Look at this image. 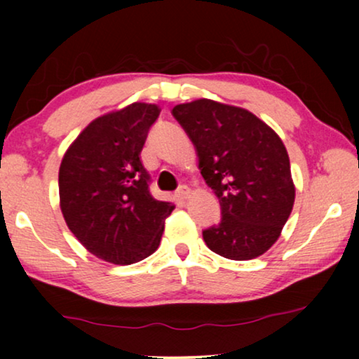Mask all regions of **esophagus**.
I'll list each match as a JSON object with an SVG mask.
<instances>
[{"instance_id":"34e87169","label":"esophagus","mask_w":359,"mask_h":359,"mask_svg":"<svg viewBox=\"0 0 359 359\" xmlns=\"http://www.w3.org/2000/svg\"><path fill=\"white\" fill-rule=\"evenodd\" d=\"M189 194H191V189L188 188V186H186V184L180 186V188H178V198L180 199H188Z\"/></svg>"}]
</instances>
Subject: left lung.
Returning <instances> with one entry per match:
<instances>
[{
	"label": "left lung",
	"instance_id": "8db88e82",
	"mask_svg": "<svg viewBox=\"0 0 359 359\" xmlns=\"http://www.w3.org/2000/svg\"><path fill=\"white\" fill-rule=\"evenodd\" d=\"M171 114L194 144L201 175L220 203L222 219L203 232L205 245L237 262L268 252L296 198L283 140L250 111L212 100L178 104Z\"/></svg>",
	"mask_w": 359,
	"mask_h": 359
}]
</instances>
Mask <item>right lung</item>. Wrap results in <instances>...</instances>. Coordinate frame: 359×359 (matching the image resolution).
Instances as JSON below:
<instances>
[{"mask_svg": "<svg viewBox=\"0 0 359 359\" xmlns=\"http://www.w3.org/2000/svg\"><path fill=\"white\" fill-rule=\"evenodd\" d=\"M156 104L134 102L97 117L63 155L60 209L88 252L114 264L140 262L158 248L175 205L150 194L140 151L158 119Z\"/></svg>", "mask_w": 359, "mask_h": 359, "instance_id": "add662e5", "label": "right lung"}]
</instances>
